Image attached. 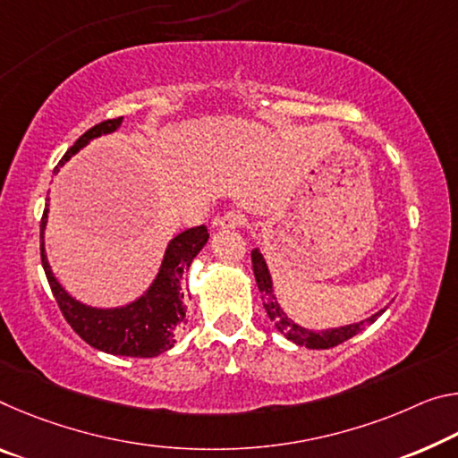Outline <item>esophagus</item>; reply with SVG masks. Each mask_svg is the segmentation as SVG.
I'll list each match as a JSON object with an SVG mask.
<instances>
[{
	"mask_svg": "<svg viewBox=\"0 0 458 458\" xmlns=\"http://www.w3.org/2000/svg\"><path fill=\"white\" fill-rule=\"evenodd\" d=\"M217 230H236L244 224V216L241 212H226L214 222Z\"/></svg>",
	"mask_w": 458,
	"mask_h": 458,
	"instance_id": "34e87169",
	"label": "esophagus"
}]
</instances>
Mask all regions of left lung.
Returning a JSON list of instances; mask_svg holds the SVG:
<instances>
[{
  "instance_id": "left-lung-1",
  "label": "left lung",
  "mask_w": 458,
  "mask_h": 458,
  "mask_svg": "<svg viewBox=\"0 0 458 458\" xmlns=\"http://www.w3.org/2000/svg\"><path fill=\"white\" fill-rule=\"evenodd\" d=\"M250 259H252V271H255V279H257V285H259V292L263 293V306L267 310V316L271 318V322H275V328H277L283 336L287 340H292V343L300 344V346H306V348H332V346H338L343 344L344 340L357 336L359 332H362L367 328L369 324H373L377 318H379L383 311L387 308H383L373 314L371 318H365V320H360L357 324H348V326H338V328H328V330H322V332H316V330H308L303 328V326L295 324L292 318H289L283 308L279 306L277 297H275V287H273V277L271 273H268V267H267V260L263 257V252L259 249H255L250 252Z\"/></svg>"
}]
</instances>
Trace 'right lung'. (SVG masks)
<instances>
[{
  "label": "right lung",
  "instance_id": "add662e5",
  "mask_svg": "<svg viewBox=\"0 0 458 458\" xmlns=\"http://www.w3.org/2000/svg\"><path fill=\"white\" fill-rule=\"evenodd\" d=\"M122 120H106L101 124L79 138L72 147L64 152L61 163L56 165L55 173H59L61 166L75 157L79 150L87 147L91 140L112 134L122 126ZM48 222V203L42 214L40 222V257L45 267L48 285L53 289V295L63 311L64 320L81 336L87 344L98 348L101 352L115 354V357H140L150 359L169 351L175 344V332L185 322V301H183V273L191 267L193 259L208 242V228L195 226L181 232L175 238H171L166 244L165 257L158 267L157 277L152 279L147 292L134 301L118 308H96L87 306L67 293L59 279L55 277L53 268L47 259L45 249V230Z\"/></svg>",
  "mask_w": 458,
  "mask_h": 458
}]
</instances>
